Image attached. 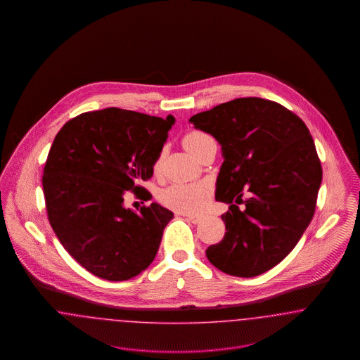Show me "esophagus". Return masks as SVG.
Returning <instances> with one entry per match:
<instances>
[{
    "instance_id": "obj_1",
    "label": "esophagus",
    "mask_w": 360,
    "mask_h": 360,
    "mask_svg": "<svg viewBox=\"0 0 360 360\" xmlns=\"http://www.w3.org/2000/svg\"><path fill=\"white\" fill-rule=\"evenodd\" d=\"M182 216H185L186 220H188L190 223L193 224L201 223V220H202L201 216H195V214H182Z\"/></svg>"
}]
</instances>
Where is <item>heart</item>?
I'll return each instance as SVG.
<instances>
[{"mask_svg":"<svg viewBox=\"0 0 360 360\" xmlns=\"http://www.w3.org/2000/svg\"><path fill=\"white\" fill-rule=\"evenodd\" d=\"M212 137L201 131L190 132L184 137V146L194 155ZM160 167V158L155 162V172ZM160 202L179 213H201L210 201V190L205 184H172L160 191Z\"/></svg>","mask_w":360,"mask_h":360,"instance_id":"b5f03b06","label":"heart"}]
</instances>
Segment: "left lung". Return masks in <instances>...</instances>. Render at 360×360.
<instances>
[{"mask_svg": "<svg viewBox=\"0 0 360 360\" xmlns=\"http://www.w3.org/2000/svg\"><path fill=\"white\" fill-rule=\"evenodd\" d=\"M190 122L221 146L216 200L229 204L224 239L206 257L225 274H263L290 254L314 214L323 169L308 127L281 103L257 97L217 105Z\"/></svg>", "mask_w": 360, "mask_h": 360, "instance_id": "obj_1", "label": "left lung"}]
</instances>
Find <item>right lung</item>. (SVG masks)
Wrapping results in <instances>:
<instances>
[{
    "mask_svg": "<svg viewBox=\"0 0 360 360\" xmlns=\"http://www.w3.org/2000/svg\"><path fill=\"white\" fill-rule=\"evenodd\" d=\"M175 119L108 108L68 121L53 139L43 172L49 220L65 250L108 281L146 270L174 213L153 202L135 213L124 194L154 174Z\"/></svg>",
    "mask_w": 360,
    "mask_h": 360,
    "instance_id": "obj_1",
    "label": "right lung"
}]
</instances>
